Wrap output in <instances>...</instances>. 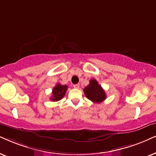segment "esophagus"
<instances>
[{"label": "esophagus", "instance_id": "obj_1", "mask_svg": "<svg viewBox=\"0 0 156 156\" xmlns=\"http://www.w3.org/2000/svg\"><path fill=\"white\" fill-rule=\"evenodd\" d=\"M73 87L75 88H79V87H80V84H75V85H73Z\"/></svg>", "mask_w": 156, "mask_h": 156}]
</instances>
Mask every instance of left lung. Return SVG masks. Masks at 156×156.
Instances as JSON below:
<instances>
[{"instance_id":"left-lung-1","label":"left lung","mask_w":156,"mask_h":156,"mask_svg":"<svg viewBox=\"0 0 156 156\" xmlns=\"http://www.w3.org/2000/svg\"><path fill=\"white\" fill-rule=\"evenodd\" d=\"M83 91L85 96L94 103H101L106 97L105 91L95 79L90 80V83L85 87Z\"/></svg>"}]
</instances>
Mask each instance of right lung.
Listing matches in <instances>:
<instances>
[{
	"label": "right lung",
	"mask_w": 156,
	"mask_h": 156,
	"mask_svg": "<svg viewBox=\"0 0 156 156\" xmlns=\"http://www.w3.org/2000/svg\"><path fill=\"white\" fill-rule=\"evenodd\" d=\"M67 89H68V86L66 85L57 84L52 89V96L51 97V101H57L62 99L66 95Z\"/></svg>",
	"instance_id": "obj_1"
}]
</instances>
